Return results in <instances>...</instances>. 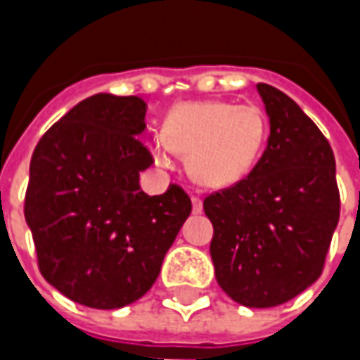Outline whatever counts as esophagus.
<instances>
[{
    "label": "esophagus",
    "instance_id": "1",
    "mask_svg": "<svg viewBox=\"0 0 360 360\" xmlns=\"http://www.w3.org/2000/svg\"><path fill=\"white\" fill-rule=\"evenodd\" d=\"M192 210L198 214V212H202V200L198 198V196H192Z\"/></svg>",
    "mask_w": 360,
    "mask_h": 360
}]
</instances>
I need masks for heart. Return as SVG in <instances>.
Returning a JSON list of instances; mask_svg holds the SVG:
<instances>
[{
	"instance_id": "heart-1",
	"label": "heart",
	"mask_w": 360,
	"mask_h": 360,
	"mask_svg": "<svg viewBox=\"0 0 360 360\" xmlns=\"http://www.w3.org/2000/svg\"><path fill=\"white\" fill-rule=\"evenodd\" d=\"M156 158L168 164V148L188 156V170L204 186L222 188L252 170L266 140V118L256 105L198 102L168 116Z\"/></svg>"
}]
</instances>
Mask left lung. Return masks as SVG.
Listing matches in <instances>:
<instances>
[{"label": "left lung", "mask_w": 360, "mask_h": 360, "mask_svg": "<svg viewBox=\"0 0 360 360\" xmlns=\"http://www.w3.org/2000/svg\"><path fill=\"white\" fill-rule=\"evenodd\" d=\"M270 134L246 178L204 198L214 226L216 281L250 309L278 307L309 288L325 269L339 224L335 154L297 102L258 84Z\"/></svg>", "instance_id": "obj_1"}]
</instances>
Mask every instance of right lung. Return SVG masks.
Segmentation results:
<instances>
[{"label":"right lung","mask_w":360,"mask_h":360,"mask_svg":"<svg viewBox=\"0 0 360 360\" xmlns=\"http://www.w3.org/2000/svg\"><path fill=\"white\" fill-rule=\"evenodd\" d=\"M144 100L96 94L72 108L37 142L23 214L41 276L91 309L142 298L192 212L184 188L140 190L152 154L138 134Z\"/></svg>","instance_id":"add662e5"}]
</instances>
